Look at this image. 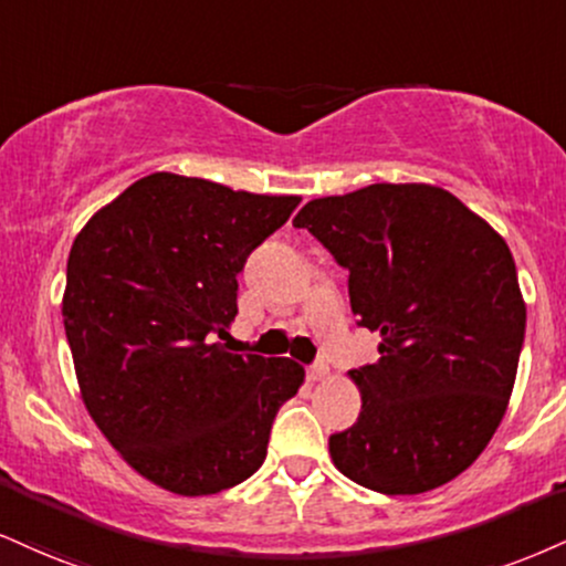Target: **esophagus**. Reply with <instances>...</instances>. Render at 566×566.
I'll use <instances>...</instances> for the list:
<instances>
[{
	"mask_svg": "<svg viewBox=\"0 0 566 566\" xmlns=\"http://www.w3.org/2000/svg\"><path fill=\"white\" fill-rule=\"evenodd\" d=\"M308 379L311 382H322V379H326V374H329V366L326 364H313V366H308Z\"/></svg>",
	"mask_w": 566,
	"mask_h": 566,
	"instance_id": "34e87169",
	"label": "esophagus"
}]
</instances>
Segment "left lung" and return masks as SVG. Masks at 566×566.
Listing matches in <instances>:
<instances>
[{
    "instance_id": "1",
    "label": "left lung",
    "mask_w": 566,
    "mask_h": 566,
    "mask_svg": "<svg viewBox=\"0 0 566 566\" xmlns=\"http://www.w3.org/2000/svg\"><path fill=\"white\" fill-rule=\"evenodd\" d=\"M348 269L358 326L379 360L350 371L358 421L329 438L345 478L417 495L459 478L499 430L524 343L512 250L432 184H371L295 216Z\"/></svg>"
}]
</instances>
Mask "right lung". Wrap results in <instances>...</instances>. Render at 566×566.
Here are the masks:
<instances>
[{
    "mask_svg": "<svg viewBox=\"0 0 566 566\" xmlns=\"http://www.w3.org/2000/svg\"><path fill=\"white\" fill-rule=\"evenodd\" d=\"M297 202L149 174L88 218L67 255L63 322L88 417L176 495L255 474L303 385L295 360L218 343L237 316V274Z\"/></svg>",
    "mask_w": 566,
    "mask_h": 566,
    "instance_id": "1",
    "label": "right lung"
}]
</instances>
